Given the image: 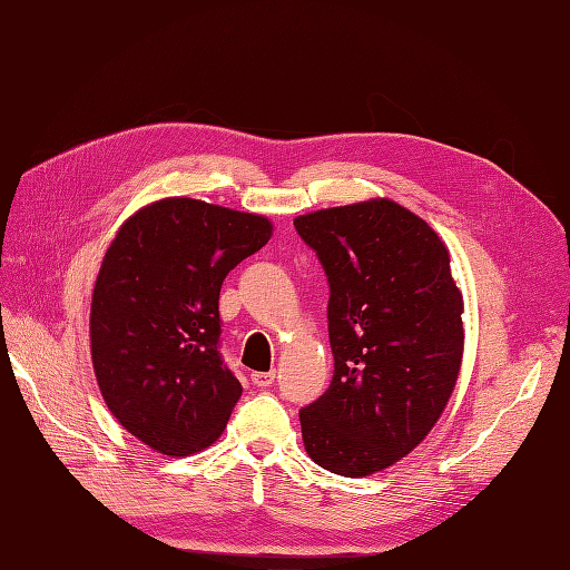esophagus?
<instances>
[{
    "label": "esophagus",
    "mask_w": 570,
    "mask_h": 570,
    "mask_svg": "<svg viewBox=\"0 0 570 570\" xmlns=\"http://www.w3.org/2000/svg\"><path fill=\"white\" fill-rule=\"evenodd\" d=\"M273 381H275V371H256V373H252V383L256 385V387H271L273 385Z\"/></svg>",
    "instance_id": "esophagus-1"
}]
</instances>
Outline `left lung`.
Segmentation results:
<instances>
[{"mask_svg": "<svg viewBox=\"0 0 570 570\" xmlns=\"http://www.w3.org/2000/svg\"><path fill=\"white\" fill-rule=\"evenodd\" d=\"M327 275L335 373L299 411L304 450L325 471L361 478L425 440L454 392L463 297L440 235L392 199L295 218Z\"/></svg>", "mask_w": 570, "mask_h": 570, "instance_id": "left-lung-1", "label": "left lung"}]
</instances>
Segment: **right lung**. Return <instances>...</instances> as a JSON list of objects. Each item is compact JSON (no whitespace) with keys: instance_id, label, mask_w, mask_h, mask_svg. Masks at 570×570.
Masks as SVG:
<instances>
[{"instance_id":"add662e5","label":"right lung","mask_w":570,"mask_h":570,"mask_svg":"<svg viewBox=\"0 0 570 570\" xmlns=\"http://www.w3.org/2000/svg\"><path fill=\"white\" fill-rule=\"evenodd\" d=\"M271 233L264 216L189 197L118 228L92 292V366L116 421L151 450L195 454L226 428L243 385L218 352L220 285Z\"/></svg>"}]
</instances>
